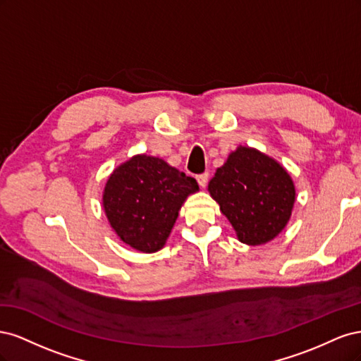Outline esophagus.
I'll return each instance as SVG.
<instances>
[{"instance_id": "34e87169", "label": "esophagus", "mask_w": 361, "mask_h": 361, "mask_svg": "<svg viewBox=\"0 0 361 361\" xmlns=\"http://www.w3.org/2000/svg\"><path fill=\"white\" fill-rule=\"evenodd\" d=\"M207 179H209V173L207 171H204V173H202V174H199L197 176V182H199V185L202 188H204L206 185H207Z\"/></svg>"}]
</instances>
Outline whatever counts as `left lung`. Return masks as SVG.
<instances>
[{"label":"left lung","instance_id":"1","mask_svg":"<svg viewBox=\"0 0 361 361\" xmlns=\"http://www.w3.org/2000/svg\"><path fill=\"white\" fill-rule=\"evenodd\" d=\"M239 241L265 244L288 224L293 182L280 164L250 147H238L207 185Z\"/></svg>","mask_w":361,"mask_h":361}]
</instances>
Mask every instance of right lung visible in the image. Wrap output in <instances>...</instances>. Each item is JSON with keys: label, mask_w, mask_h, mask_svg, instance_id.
I'll list each match as a JSON object with an SVG mask.
<instances>
[{"label": "right lung", "mask_w": 361, "mask_h": 361, "mask_svg": "<svg viewBox=\"0 0 361 361\" xmlns=\"http://www.w3.org/2000/svg\"><path fill=\"white\" fill-rule=\"evenodd\" d=\"M195 191L194 178L159 158L137 155L108 178L104 209L125 244L154 253L166 244L182 203Z\"/></svg>", "instance_id": "right-lung-1"}]
</instances>
